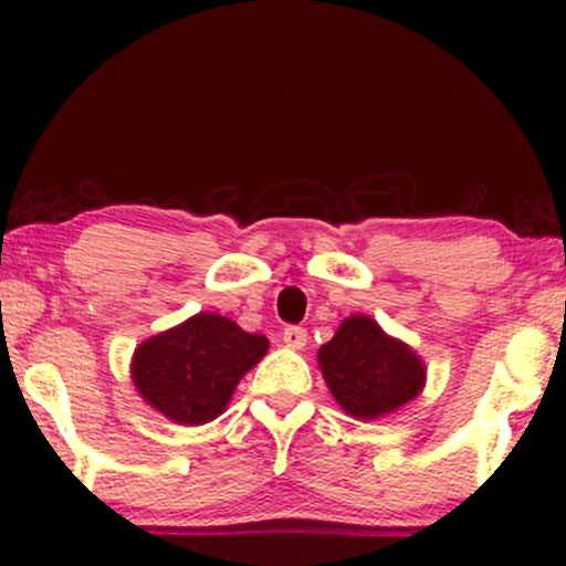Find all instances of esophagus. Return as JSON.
<instances>
[{
  "instance_id": "esophagus-1",
  "label": "esophagus",
  "mask_w": 566,
  "mask_h": 566,
  "mask_svg": "<svg viewBox=\"0 0 566 566\" xmlns=\"http://www.w3.org/2000/svg\"><path fill=\"white\" fill-rule=\"evenodd\" d=\"M282 340L287 343V348H295L301 350L305 346V340H308V333H305L303 327H284L282 333Z\"/></svg>"
}]
</instances>
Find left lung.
Wrapping results in <instances>:
<instances>
[{"mask_svg":"<svg viewBox=\"0 0 566 566\" xmlns=\"http://www.w3.org/2000/svg\"><path fill=\"white\" fill-rule=\"evenodd\" d=\"M319 367L335 401L350 418L375 420L423 391L426 367L407 343L369 316H348L319 348Z\"/></svg>","mask_w":566,"mask_h":566,"instance_id":"left-lung-1","label":"left lung"}]
</instances>
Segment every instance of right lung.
Segmentation results:
<instances>
[{"label":"right lung","mask_w":566,"mask_h":566,"mask_svg":"<svg viewBox=\"0 0 566 566\" xmlns=\"http://www.w3.org/2000/svg\"><path fill=\"white\" fill-rule=\"evenodd\" d=\"M265 350L263 335L244 333L237 322L205 311L143 340L133 356V382L172 423L201 426L229 407L233 388Z\"/></svg>","instance_id":"1"}]
</instances>
